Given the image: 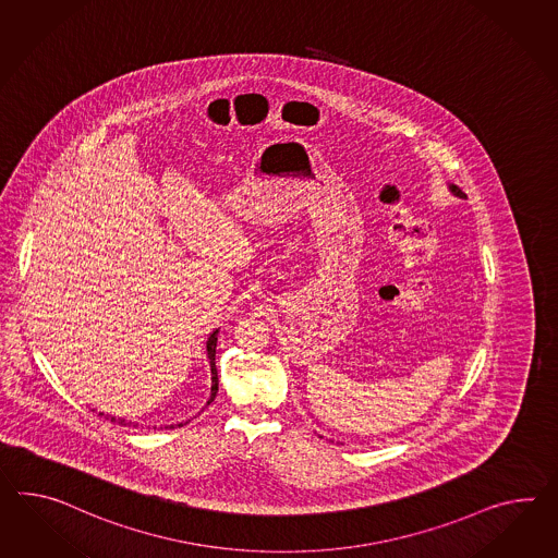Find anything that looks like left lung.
<instances>
[{
	"label": "left lung",
	"mask_w": 558,
	"mask_h": 558,
	"mask_svg": "<svg viewBox=\"0 0 558 558\" xmlns=\"http://www.w3.org/2000/svg\"><path fill=\"white\" fill-rule=\"evenodd\" d=\"M451 192H453V194H456V196H459V198H461V196H463V192H461V190H459L458 186H451Z\"/></svg>",
	"instance_id": "left-lung-1"
}]
</instances>
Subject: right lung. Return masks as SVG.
I'll return each mask as SVG.
<instances>
[{"label": "right lung", "mask_w": 558, "mask_h": 558, "mask_svg": "<svg viewBox=\"0 0 558 558\" xmlns=\"http://www.w3.org/2000/svg\"><path fill=\"white\" fill-rule=\"evenodd\" d=\"M218 336V329H216L215 333L208 338V342H206V350H208V360H210V371H213V390H210V400H208V404L215 400L216 392H218V372H216V338ZM105 418H111V423H119V425H125V421L123 418H114V416H105ZM180 427H182V423H180Z\"/></svg>", "instance_id": "1"}]
</instances>
